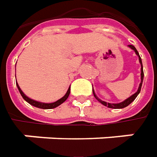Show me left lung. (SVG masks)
Returning <instances> with one entry per match:
<instances>
[{"mask_svg":"<svg viewBox=\"0 0 157 157\" xmlns=\"http://www.w3.org/2000/svg\"><path fill=\"white\" fill-rule=\"evenodd\" d=\"M132 49V50H134L135 52L136 53V55L139 57V61H140V63H141V65H142V68H141V83H140V86H139V88H138V90H137V92H136V94H133L132 96H130L128 99H127L126 100H124L123 102H121V103H118V104H111V103H107V102H105V101H102L101 100H100L95 94H94V89H93V93H94V97L97 99V100L100 101V103L102 104V105H105V106H107V107H109V108H114V109H119V108H124V107H126V106H128V105L131 104L134 100H136V98L137 97V95L139 94V93L141 92V88H142V81H143V76H144V73H143V69H142V59H141V57H140V55H139V53L137 52V50L136 49V47L134 45H128Z\"/></svg>","mask_w":157,"mask_h":157,"instance_id":"left-lung-1","label":"left lung"}]
</instances>
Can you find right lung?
Here are the masks:
<instances>
[{
	"instance_id": "obj_1",
	"label": "right lung",
	"mask_w": 157,
	"mask_h": 157,
	"mask_svg": "<svg viewBox=\"0 0 157 157\" xmlns=\"http://www.w3.org/2000/svg\"><path fill=\"white\" fill-rule=\"evenodd\" d=\"M16 86H17V88H18L20 94H21V95L22 96V98H23L24 100H26L27 102H29L30 105H34V106H36V107H38V108H42V109H52V108H55V107H57V106H58L59 105H61L63 102H64L65 100H67V98L69 97L70 95V92H71V87H69L67 93H66L65 95L63 96V98H61L60 100H57L56 102H53V103H43V102H38V101H36V100H31V99H29V98H28L27 96L22 93V91L21 90V88L19 87L18 84H16Z\"/></svg>"
}]
</instances>
